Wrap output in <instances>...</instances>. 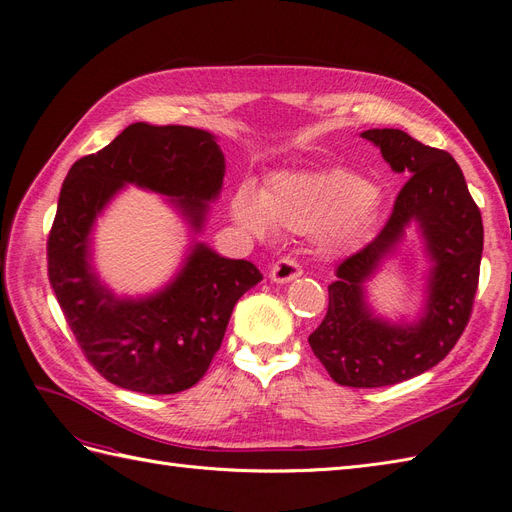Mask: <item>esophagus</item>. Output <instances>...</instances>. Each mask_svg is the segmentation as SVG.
Segmentation results:
<instances>
[{"label": "esophagus", "mask_w": 512, "mask_h": 512, "mask_svg": "<svg viewBox=\"0 0 512 512\" xmlns=\"http://www.w3.org/2000/svg\"><path fill=\"white\" fill-rule=\"evenodd\" d=\"M301 273H303V269H301L299 262L290 258V256H284L271 267L269 277L275 284H286V282L297 280V277H301Z\"/></svg>", "instance_id": "esophagus-1"}]
</instances>
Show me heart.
I'll return each mask as SVG.
<instances>
[{"mask_svg":"<svg viewBox=\"0 0 512 512\" xmlns=\"http://www.w3.org/2000/svg\"><path fill=\"white\" fill-rule=\"evenodd\" d=\"M378 190L344 168L282 170L260 196L241 190L232 198V218L256 237L271 230L320 235L331 252L359 245L374 222Z\"/></svg>","mask_w":512,"mask_h":512,"instance_id":"1","label":"heart"}]
</instances>
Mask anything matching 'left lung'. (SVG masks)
Listing matches in <instances>:
<instances>
[{"instance_id":"left-lung-1","label":"left lung","mask_w":512,"mask_h":512,"mask_svg":"<svg viewBox=\"0 0 512 512\" xmlns=\"http://www.w3.org/2000/svg\"><path fill=\"white\" fill-rule=\"evenodd\" d=\"M361 136L380 147L382 158L408 181L378 235L339 262L327 316L307 342L337 384L376 389L438 365L466 331L483 256V220L451 153L393 128ZM410 221L422 228L434 262L428 307L414 325H391L370 314L362 284Z\"/></svg>"}]
</instances>
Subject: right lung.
Here are the masks:
<instances>
[{"label":"right lung","mask_w":512,"mask_h":512,"mask_svg":"<svg viewBox=\"0 0 512 512\" xmlns=\"http://www.w3.org/2000/svg\"><path fill=\"white\" fill-rule=\"evenodd\" d=\"M224 153L213 134L132 123L111 145L76 160L61 185L46 241L49 280L87 361L102 378L145 395H173L207 374L232 307L262 273L196 243L183 269L147 299H117L89 262V232L123 185L170 196L194 230L220 194Z\"/></svg>","instance_id":"1"}]
</instances>
